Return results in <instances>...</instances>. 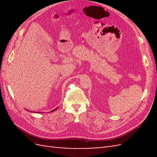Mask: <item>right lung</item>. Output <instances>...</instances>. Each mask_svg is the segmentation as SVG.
Segmentation results:
<instances>
[{"label": "right lung", "instance_id": "obj_1", "mask_svg": "<svg viewBox=\"0 0 157 157\" xmlns=\"http://www.w3.org/2000/svg\"><path fill=\"white\" fill-rule=\"evenodd\" d=\"M56 109H57V108H56ZM56 109H54V110H52V111H51V112H53V111H55V110H56ZM40 113H41V112H40Z\"/></svg>", "mask_w": 157, "mask_h": 157}]
</instances>
